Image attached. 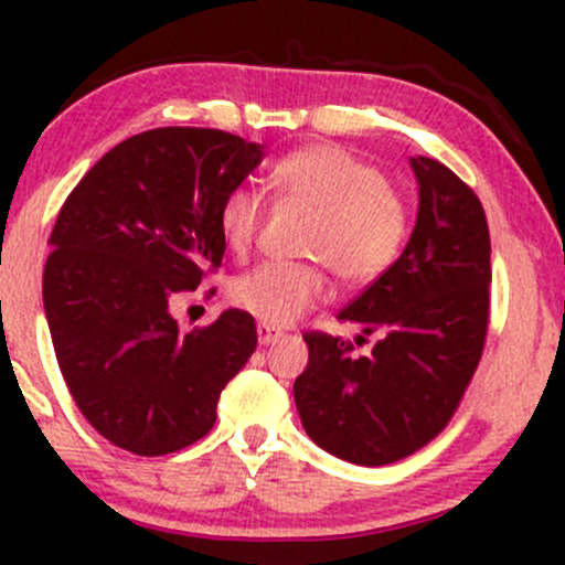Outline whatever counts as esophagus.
<instances>
[{
  "label": "esophagus",
  "instance_id": "1",
  "mask_svg": "<svg viewBox=\"0 0 565 565\" xmlns=\"http://www.w3.org/2000/svg\"><path fill=\"white\" fill-rule=\"evenodd\" d=\"M281 330L278 328H273V324H267V322H259L256 324V339H259V344L262 347H267V344H273V341H278L281 339Z\"/></svg>",
  "mask_w": 565,
  "mask_h": 565
}]
</instances>
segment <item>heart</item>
I'll use <instances>...</instances> for the list:
<instances>
[{
    "mask_svg": "<svg viewBox=\"0 0 565 565\" xmlns=\"http://www.w3.org/2000/svg\"><path fill=\"white\" fill-rule=\"evenodd\" d=\"M270 185L287 202L311 210L303 256L322 262L344 287H366L388 273L407 241L409 213L388 177L335 145H315L284 156ZM265 215L256 191L226 193L218 213L221 237L237 256L248 254ZM324 298V273L315 262H265L232 284V300L262 322L289 324Z\"/></svg>",
    "mask_w": 565,
    "mask_h": 565,
    "instance_id": "1",
    "label": "heart"
}]
</instances>
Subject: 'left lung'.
<instances>
[{
    "instance_id": "left-lung-1",
    "label": "left lung",
    "mask_w": 565,
    "mask_h": 565,
    "mask_svg": "<svg viewBox=\"0 0 565 565\" xmlns=\"http://www.w3.org/2000/svg\"><path fill=\"white\" fill-rule=\"evenodd\" d=\"M418 218L402 256L339 319L352 341L309 330V366L295 380L303 429L333 457L380 467L435 440L481 361L489 324V226L467 182L435 158H409ZM375 344H367V335Z\"/></svg>"
}]
</instances>
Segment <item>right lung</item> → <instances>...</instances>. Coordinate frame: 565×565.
<instances>
[{
	"label": "right lung",
	"instance_id": "right-lung-1",
	"mask_svg": "<svg viewBox=\"0 0 565 565\" xmlns=\"http://www.w3.org/2000/svg\"><path fill=\"white\" fill-rule=\"evenodd\" d=\"M259 161V145L226 130H145L108 150L56 215L43 270L56 363L117 448L163 457L202 440L254 355L248 311L185 333L169 300L221 267V204Z\"/></svg>",
	"mask_w": 565,
	"mask_h": 565
}]
</instances>
